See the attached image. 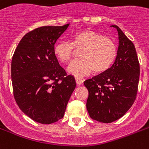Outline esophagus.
Segmentation results:
<instances>
[{"mask_svg": "<svg viewBox=\"0 0 149 149\" xmlns=\"http://www.w3.org/2000/svg\"><path fill=\"white\" fill-rule=\"evenodd\" d=\"M76 82L78 85H81L84 83V79L80 78V77H76Z\"/></svg>", "mask_w": 149, "mask_h": 149, "instance_id": "1", "label": "esophagus"}]
</instances>
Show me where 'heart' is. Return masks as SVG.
<instances>
[{
	"label": "heart",
	"instance_id": "1",
	"mask_svg": "<svg viewBox=\"0 0 149 149\" xmlns=\"http://www.w3.org/2000/svg\"><path fill=\"white\" fill-rule=\"evenodd\" d=\"M81 50L79 57L68 66V72L77 77L106 72L118 56V46L112 39L92 30H82L73 34L70 42H58L54 45V55L58 61L68 63L75 49Z\"/></svg>",
	"mask_w": 149,
	"mask_h": 149
}]
</instances>
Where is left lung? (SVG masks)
I'll list each match as a JSON object with an SVG mask.
<instances>
[{"label":"left lung","mask_w":149,"mask_h":149,"mask_svg":"<svg viewBox=\"0 0 149 149\" xmlns=\"http://www.w3.org/2000/svg\"><path fill=\"white\" fill-rule=\"evenodd\" d=\"M118 56L107 71L84 81L86 109L93 120L111 123L125 114L136 99L140 66L134 44L117 25Z\"/></svg>","instance_id":"obj_1"}]
</instances>
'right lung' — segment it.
Wrapping results in <instances>:
<instances>
[{"instance_id": "right-lung-1", "label": "right lung", "mask_w": 149, "mask_h": 149, "mask_svg": "<svg viewBox=\"0 0 149 149\" xmlns=\"http://www.w3.org/2000/svg\"><path fill=\"white\" fill-rule=\"evenodd\" d=\"M43 26L22 38L11 60L13 93L19 108L36 122L49 125L62 119L75 78L67 75L54 55L56 40L67 29Z\"/></svg>"}]
</instances>
